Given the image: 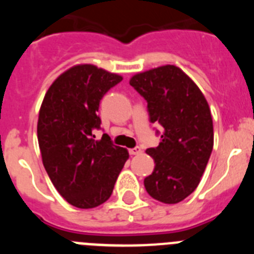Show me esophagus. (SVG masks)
<instances>
[{"mask_svg":"<svg viewBox=\"0 0 254 254\" xmlns=\"http://www.w3.org/2000/svg\"><path fill=\"white\" fill-rule=\"evenodd\" d=\"M141 151H142V150H141V147H133V149H129V154L131 155H138V154H141Z\"/></svg>","mask_w":254,"mask_h":254,"instance_id":"obj_1","label":"esophagus"}]
</instances>
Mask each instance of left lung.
<instances>
[{
  "label": "left lung",
  "instance_id": "8db88e82",
  "mask_svg": "<svg viewBox=\"0 0 254 254\" xmlns=\"http://www.w3.org/2000/svg\"><path fill=\"white\" fill-rule=\"evenodd\" d=\"M147 102L150 121L163 127L158 147L147 149L154 172L143 185L152 198L173 205L197 188L214 147L210 107L194 81L174 64L155 67L129 78Z\"/></svg>",
  "mask_w": 254,
  "mask_h": 254
}]
</instances>
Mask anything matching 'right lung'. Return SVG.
Returning a JSON list of instances; mask_svg holds the SVG:
<instances>
[{"label": "right lung", "mask_w": 254, "mask_h": 254, "mask_svg": "<svg viewBox=\"0 0 254 254\" xmlns=\"http://www.w3.org/2000/svg\"><path fill=\"white\" fill-rule=\"evenodd\" d=\"M122 76L90 64H75L52 82L38 117V142L43 165L58 193L69 205L93 208L111 197L129 158L100 127L96 112L104 94Z\"/></svg>", "instance_id": "add662e5"}]
</instances>
